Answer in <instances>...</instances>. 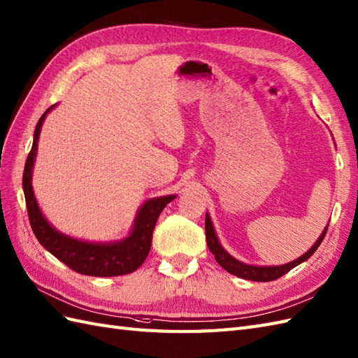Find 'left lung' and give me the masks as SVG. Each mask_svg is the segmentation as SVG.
<instances>
[{"label": "left lung", "instance_id": "obj_1", "mask_svg": "<svg viewBox=\"0 0 358 358\" xmlns=\"http://www.w3.org/2000/svg\"><path fill=\"white\" fill-rule=\"evenodd\" d=\"M327 230H328V227L325 228L324 233L320 234V237L316 241V243L311 246V248L304 255H301L298 260L290 262L287 264H282V266H264V268H262V266H251V264H245L239 260H236L234 257H231V255L222 248L221 243L217 242V237H216V233L213 230L212 221H210V216L206 215V241H207L208 250H210V252L215 255L216 262L221 264V266L227 272L236 275V277L251 280V281H262V282L277 280V278L282 277L284 273H287L290 269L298 266L299 263L310 259L311 255H313V252L319 248V245L322 243L324 237L327 234Z\"/></svg>", "mask_w": 358, "mask_h": 358}]
</instances>
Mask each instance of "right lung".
<instances>
[{
    "label": "right lung",
    "instance_id": "1",
    "mask_svg": "<svg viewBox=\"0 0 358 358\" xmlns=\"http://www.w3.org/2000/svg\"><path fill=\"white\" fill-rule=\"evenodd\" d=\"M52 107L54 106H51L47 112L41 116L38 125H36L33 146L29 157H27L22 176L27 212H29L30 225L36 239H38L43 248L50 251L54 257H57L60 262L65 263L68 268L78 273L90 275V277H117V275L134 272L137 268L142 266L145 259L148 257V252L151 250L152 231L162 210L176 196L169 195L146 201L139 210V213H137L134 228L130 237H127L125 241L119 243L81 242L54 230L48 224L47 219L42 216V212L38 203H36L31 187V171L34 164L36 151H38L39 133L45 116H47V113Z\"/></svg>",
    "mask_w": 358,
    "mask_h": 358
}]
</instances>
